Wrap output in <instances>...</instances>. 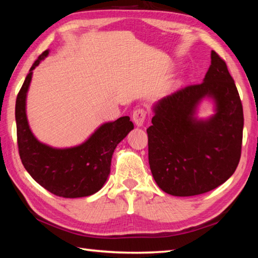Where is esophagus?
Segmentation results:
<instances>
[{
  "label": "esophagus",
  "instance_id": "obj_1",
  "mask_svg": "<svg viewBox=\"0 0 258 258\" xmlns=\"http://www.w3.org/2000/svg\"><path fill=\"white\" fill-rule=\"evenodd\" d=\"M146 118V111L144 108H136L133 111V120L138 126H142Z\"/></svg>",
  "mask_w": 258,
  "mask_h": 258
}]
</instances>
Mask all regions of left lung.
I'll list each match as a JSON object with an SVG mask.
<instances>
[{
  "mask_svg": "<svg viewBox=\"0 0 258 258\" xmlns=\"http://www.w3.org/2000/svg\"><path fill=\"white\" fill-rule=\"evenodd\" d=\"M200 84L183 87L163 97L146 130L149 162L156 184L167 194L194 196L225 183L236 169L242 153V101L225 61L215 51ZM216 100L210 120L194 118L203 97Z\"/></svg>",
  "mask_w": 258,
  "mask_h": 258,
  "instance_id": "obj_1",
  "label": "left lung"
}]
</instances>
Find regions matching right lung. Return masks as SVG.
I'll return each instance as SVG.
<instances>
[{"instance_id": "obj_1", "label": "right lung", "mask_w": 258, "mask_h": 258, "mask_svg": "<svg viewBox=\"0 0 258 258\" xmlns=\"http://www.w3.org/2000/svg\"><path fill=\"white\" fill-rule=\"evenodd\" d=\"M48 51H44L30 69L16 97L15 119L19 154L33 179L52 194L78 199L96 193L106 182L115 147L134 128L128 116L103 124L85 143L57 150L42 144L32 134L25 113L26 93L32 71Z\"/></svg>"}]
</instances>
